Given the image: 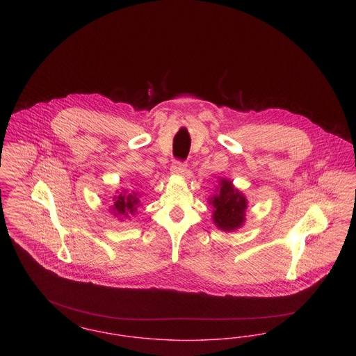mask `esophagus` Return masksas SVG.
I'll list each match as a JSON object with an SVG mask.
<instances>
[{
	"label": "esophagus",
	"instance_id": "esophagus-1",
	"mask_svg": "<svg viewBox=\"0 0 356 356\" xmlns=\"http://www.w3.org/2000/svg\"><path fill=\"white\" fill-rule=\"evenodd\" d=\"M170 173L173 176H183L186 173V164L180 161H175L170 167Z\"/></svg>",
	"mask_w": 356,
	"mask_h": 356
}]
</instances>
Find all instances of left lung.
I'll use <instances>...</instances> for the list:
<instances>
[{
  "label": "left lung",
  "instance_id": "8db88e82",
  "mask_svg": "<svg viewBox=\"0 0 356 356\" xmlns=\"http://www.w3.org/2000/svg\"><path fill=\"white\" fill-rule=\"evenodd\" d=\"M208 203L213 208V224L221 231L234 232L244 225L248 200L231 180L219 179L215 193L209 196Z\"/></svg>",
  "mask_w": 356,
  "mask_h": 356
}]
</instances>
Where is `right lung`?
<instances>
[{"label": "right lung", "instance_id": "add662e5", "mask_svg": "<svg viewBox=\"0 0 356 356\" xmlns=\"http://www.w3.org/2000/svg\"><path fill=\"white\" fill-rule=\"evenodd\" d=\"M111 200V211L115 218H118L120 221L131 220V216H135L137 212V208L141 205L140 204V195L137 192H128V191H121L116 192Z\"/></svg>", "mask_w": 356, "mask_h": 356}]
</instances>
